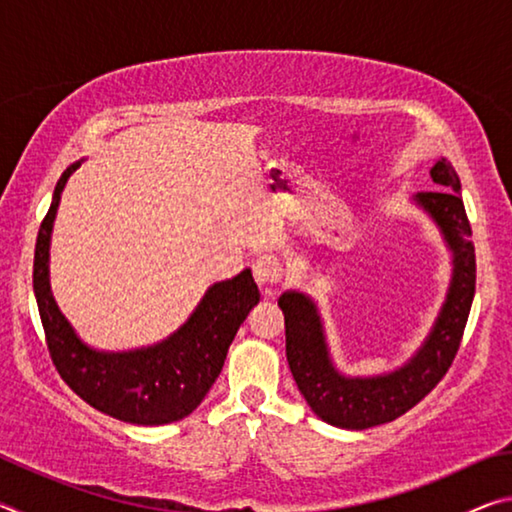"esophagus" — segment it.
I'll return each mask as SVG.
<instances>
[{"mask_svg": "<svg viewBox=\"0 0 512 512\" xmlns=\"http://www.w3.org/2000/svg\"><path fill=\"white\" fill-rule=\"evenodd\" d=\"M253 275L259 287L271 289L273 284H277L282 280L284 268L282 262L275 255H259L253 262Z\"/></svg>", "mask_w": 512, "mask_h": 512, "instance_id": "esophagus-1", "label": "esophagus"}]
</instances>
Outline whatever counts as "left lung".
I'll list each match as a JSON object with an SVG mask.
<instances>
[{
  "instance_id": "obj_1",
  "label": "left lung",
  "mask_w": 512,
  "mask_h": 512,
  "mask_svg": "<svg viewBox=\"0 0 512 512\" xmlns=\"http://www.w3.org/2000/svg\"><path fill=\"white\" fill-rule=\"evenodd\" d=\"M438 189L415 196L443 230L454 253V277L447 302L429 339L404 368L384 377L348 379L329 361L323 325L314 302L298 291L282 293L277 305L287 329V361L300 393L320 420L343 429H368L391 422L427 397L461 348L476 289V257L470 241L472 228L461 198V180L445 160L431 169Z\"/></svg>"
}]
</instances>
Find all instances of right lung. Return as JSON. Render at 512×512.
<instances>
[{"label":"right lung","mask_w":512,"mask_h":512,"mask_svg":"<svg viewBox=\"0 0 512 512\" xmlns=\"http://www.w3.org/2000/svg\"><path fill=\"white\" fill-rule=\"evenodd\" d=\"M72 164L60 176L54 201L40 223L33 257V291L49 357L65 384L101 413L133 424H169L192 413L223 368L225 354L248 311L259 302L253 273L214 284L192 318L153 348L97 352L76 339L49 289V235Z\"/></svg>","instance_id":"right-lung-1"}]
</instances>
